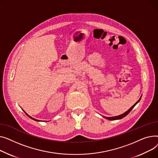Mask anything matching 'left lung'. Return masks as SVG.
Returning a JSON list of instances; mask_svg holds the SVG:
<instances>
[{"label":"left lung","mask_w":158,"mask_h":158,"mask_svg":"<svg viewBox=\"0 0 158 158\" xmlns=\"http://www.w3.org/2000/svg\"><path fill=\"white\" fill-rule=\"evenodd\" d=\"M140 99H141V97H140V98L139 99V100L136 102V103L133 105V106H132L130 108H129L127 112H126L125 113H124L123 114H121V115H118V116H115V117H104L105 118H106V119H108V120H118V119H121V118H123V117H126L129 112H131V110L135 107V106L138 103L139 101H140Z\"/></svg>","instance_id":"1"}]
</instances>
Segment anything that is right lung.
<instances>
[{
	"mask_svg": "<svg viewBox=\"0 0 158 158\" xmlns=\"http://www.w3.org/2000/svg\"><path fill=\"white\" fill-rule=\"evenodd\" d=\"M25 114H26V113H25ZM26 115H28V114H26ZM28 116H29V115H28ZM29 117H30L31 118H32V119H33V120H36V121H40V120H37V119H35V118H32V117H30V116H29Z\"/></svg>",
	"mask_w": 158,
	"mask_h": 158,
	"instance_id": "add662e5",
	"label": "right lung"
}]
</instances>
